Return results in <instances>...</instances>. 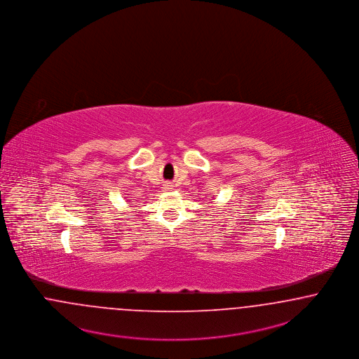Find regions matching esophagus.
<instances>
[{"label": "esophagus", "mask_w": 359, "mask_h": 359, "mask_svg": "<svg viewBox=\"0 0 359 359\" xmlns=\"http://www.w3.org/2000/svg\"><path fill=\"white\" fill-rule=\"evenodd\" d=\"M164 189L170 191V189H172V186H170V183H167V184H164Z\"/></svg>", "instance_id": "obj_1"}]
</instances>
